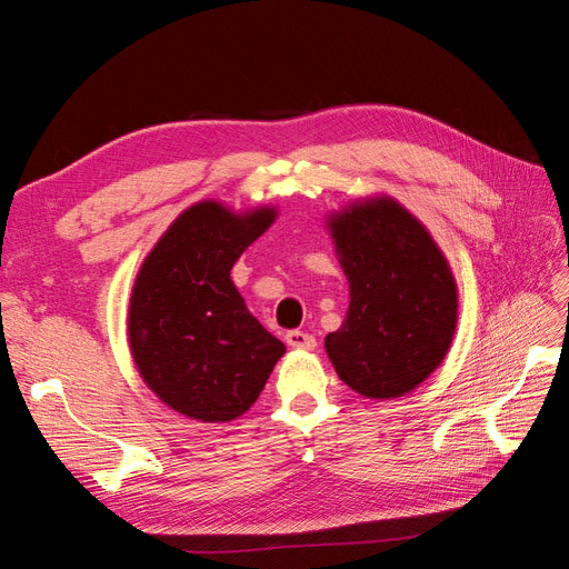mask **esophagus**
<instances>
[{"label": "esophagus", "instance_id": "obj_1", "mask_svg": "<svg viewBox=\"0 0 569 569\" xmlns=\"http://www.w3.org/2000/svg\"><path fill=\"white\" fill-rule=\"evenodd\" d=\"M284 339H287V343H289L291 349H306V351H311V349L318 347L316 337L303 332V330H289V332L284 335Z\"/></svg>", "mask_w": 569, "mask_h": 569}]
</instances>
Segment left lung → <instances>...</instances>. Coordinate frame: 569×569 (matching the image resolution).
I'll list each match as a JSON object with an SVG mask.
<instances>
[{
  "instance_id": "obj_1",
  "label": "left lung",
  "mask_w": 569,
  "mask_h": 569,
  "mask_svg": "<svg viewBox=\"0 0 569 569\" xmlns=\"http://www.w3.org/2000/svg\"><path fill=\"white\" fill-rule=\"evenodd\" d=\"M332 237L351 303L325 337L341 382L370 399H396L429 377L451 347L458 295L446 258L396 201L337 216Z\"/></svg>"
}]
</instances>
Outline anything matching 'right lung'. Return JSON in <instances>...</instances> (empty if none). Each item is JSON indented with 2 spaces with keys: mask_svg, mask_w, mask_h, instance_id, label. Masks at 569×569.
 Wrapping results in <instances>:
<instances>
[{
  "mask_svg": "<svg viewBox=\"0 0 569 569\" xmlns=\"http://www.w3.org/2000/svg\"><path fill=\"white\" fill-rule=\"evenodd\" d=\"M270 209L234 216L216 201L187 209L147 256L130 299V349L159 399L187 418L228 422L263 391L284 343L230 280Z\"/></svg>",
  "mask_w": 569,
  "mask_h": 569,
  "instance_id": "add662e5",
  "label": "right lung"
}]
</instances>
